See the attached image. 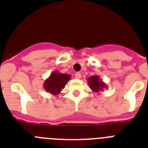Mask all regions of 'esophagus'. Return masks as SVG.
<instances>
[{"label":"esophagus","mask_w":148,"mask_h":148,"mask_svg":"<svg viewBox=\"0 0 148 148\" xmlns=\"http://www.w3.org/2000/svg\"><path fill=\"white\" fill-rule=\"evenodd\" d=\"M75 77L76 78H78V79H79V78H82V74H81V73H79V72H77L75 74Z\"/></svg>","instance_id":"1"}]
</instances>
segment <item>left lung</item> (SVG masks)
I'll return each instance as SVG.
<instances>
[{
	"mask_svg": "<svg viewBox=\"0 0 148 148\" xmlns=\"http://www.w3.org/2000/svg\"><path fill=\"white\" fill-rule=\"evenodd\" d=\"M88 83L90 87L95 92H99L105 87V84L103 83L102 81L99 80V78L97 75H93L88 78Z\"/></svg>",
	"mask_w": 148,
	"mask_h": 148,
	"instance_id": "8db88e82",
	"label": "left lung"
}]
</instances>
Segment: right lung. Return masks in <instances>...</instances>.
Returning <instances> with one entry per match:
<instances>
[{
    "mask_svg": "<svg viewBox=\"0 0 148 148\" xmlns=\"http://www.w3.org/2000/svg\"><path fill=\"white\" fill-rule=\"evenodd\" d=\"M70 79V75L67 74H61L58 72H54L50 75L44 84L46 91L53 95L61 92V90L65 87L66 84Z\"/></svg>",
    "mask_w": 148,
    "mask_h": 148,
    "instance_id": "obj_1",
    "label": "right lung"
}]
</instances>
